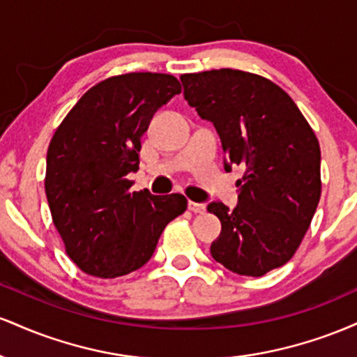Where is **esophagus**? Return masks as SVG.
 <instances>
[{
  "mask_svg": "<svg viewBox=\"0 0 357 357\" xmlns=\"http://www.w3.org/2000/svg\"><path fill=\"white\" fill-rule=\"evenodd\" d=\"M188 206H190V210H191L192 213H204V211H206V206H204L203 203L190 202V204H188Z\"/></svg>",
  "mask_w": 357,
  "mask_h": 357,
  "instance_id": "esophagus-1",
  "label": "esophagus"
}]
</instances>
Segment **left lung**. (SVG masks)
Masks as SVG:
<instances>
[{
  "label": "left lung",
  "mask_w": 357,
  "mask_h": 357,
  "mask_svg": "<svg viewBox=\"0 0 357 357\" xmlns=\"http://www.w3.org/2000/svg\"><path fill=\"white\" fill-rule=\"evenodd\" d=\"M184 99L215 126L225 169L241 166L238 204L213 202L221 221L211 255L233 273L261 277L292 258L321 199V147L296 102L255 73L181 75Z\"/></svg>",
  "instance_id": "obj_1"
}]
</instances>
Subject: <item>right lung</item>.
I'll return each instance as SVG.
<instances>
[{
    "instance_id": "1",
    "label": "right lung",
    "mask_w": 357,
    "mask_h": 357,
    "mask_svg": "<svg viewBox=\"0 0 357 357\" xmlns=\"http://www.w3.org/2000/svg\"><path fill=\"white\" fill-rule=\"evenodd\" d=\"M176 93L181 84L166 73L110 77L87 90L53 134L45 192L82 272L116 278L141 268L166 225L186 210L183 195L130 192L126 178L139 169L141 137L155 110Z\"/></svg>"
}]
</instances>
